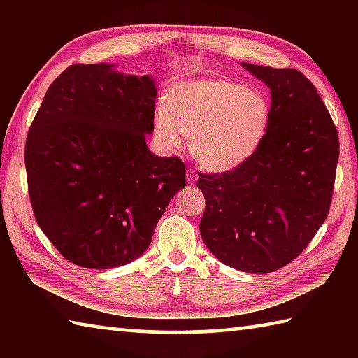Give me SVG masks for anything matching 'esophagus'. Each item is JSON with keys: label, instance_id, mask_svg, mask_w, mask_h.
<instances>
[{"label": "esophagus", "instance_id": "1", "mask_svg": "<svg viewBox=\"0 0 358 358\" xmlns=\"http://www.w3.org/2000/svg\"><path fill=\"white\" fill-rule=\"evenodd\" d=\"M186 181L189 185H196V181H197V173L192 171V169H187L186 171Z\"/></svg>", "mask_w": 358, "mask_h": 358}]
</instances>
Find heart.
<instances>
[{"instance_id": "b5f03b06", "label": "heart", "mask_w": 358, "mask_h": 358, "mask_svg": "<svg viewBox=\"0 0 358 358\" xmlns=\"http://www.w3.org/2000/svg\"><path fill=\"white\" fill-rule=\"evenodd\" d=\"M155 113L156 137L189 150L210 172H229L257 153L270 128L271 107L264 94L226 78H192L169 88Z\"/></svg>"}]
</instances>
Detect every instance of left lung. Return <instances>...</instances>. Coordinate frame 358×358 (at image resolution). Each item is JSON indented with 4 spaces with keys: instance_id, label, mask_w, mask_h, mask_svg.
<instances>
[{
    "instance_id": "8db88e82",
    "label": "left lung",
    "mask_w": 358,
    "mask_h": 358,
    "mask_svg": "<svg viewBox=\"0 0 358 358\" xmlns=\"http://www.w3.org/2000/svg\"><path fill=\"white\" fill-rule=\"evenodd\" d=\"M241 66L270 88V128L243 166L199 175L201 235L224 265L264 275L292 262L324 224L339 142L316 87L300 71Z\"/></svg>"
}]
</instances>
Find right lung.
Wrapping results in <instances>:
<instances>
[{
	"mask_svg": "<svg viewBox=\"0 0 358 358\" xmlns=\"http://www.w3.org/2000/svg\"><path fill=\"white\" fill-rule=\"evenodd\" d=\"M156 93L153 76L117 63L74 64L48 87L27 137L28 192L69 262L107 270L141 257L185 187L183 161L147 147Z\"/></svg>",
	"mask_w": 358,
	"mask_h": 358,
	"instance_id": "1",
	"label": "right lung"
}]
</instances>
